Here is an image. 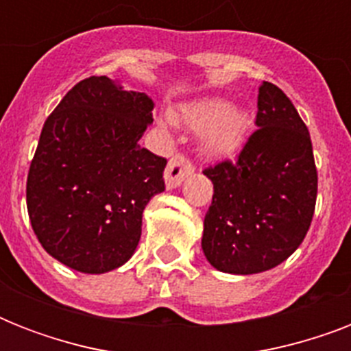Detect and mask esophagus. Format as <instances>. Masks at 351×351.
Returning <instances> with one entry per match:
<instances>
[{
    "mask_svg": "<svg viewBox=\"0 0 351 351\" xmlns=\"http://www.w3.org/2000/svg\"><path fill=\"white\" fill-rule=\"evenodd\" d=\"M193 173V165L189 164V160L184 158L182 154H176L173 158L169 160V164L165 167L164 173V180H165V187L167 189H176V187H180V184L184 182V178Z\"/></svg>",
    "mask_w": 351,
    "mask_h": 351,
    "instance_id": "esophagus-1",
    "label": "esophagus"
}]
</instances>
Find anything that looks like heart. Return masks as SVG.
<instances>
[{"instance_id": "heart-1", "label": "heart", "mask_w": 351, "mask_h": 351, "mask_svg": "<svg viewBox=\"0 0 351 351\" xmlns=\"http://www.w3.org/2000/svg\"><path fill=\"white\" fill-rule=\"evenodd\" d=\"M171 120L200 132V151L213 160H230L242 151L251 131L250 112L233 101L209 96L182 104Z\"/></svg>"}]
</instances>
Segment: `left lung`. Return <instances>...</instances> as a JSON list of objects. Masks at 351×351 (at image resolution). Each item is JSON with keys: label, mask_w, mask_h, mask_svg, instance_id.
<instances>
[{"label": "left lung", "mask_w": 351, "mask_h": 351, "mask_svg": "<svg viewBox=\"0 0 351 351\" xmlns=\"http://www.w3.org/2000/svg\"><path fill=\"white\" fill-rule=\"evenodd\" d=\"M256 129L239 160L209 167L213 202L202 251L215 269L253 275L278 266L304 240L317 200L308 127L277 85L258 87Z\"/></svg>", "instance_id": "left-lung-1"}]
</instances>
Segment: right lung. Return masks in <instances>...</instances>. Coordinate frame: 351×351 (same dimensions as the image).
<instances>
[{
	"label": "right lung",
	"instance_id": "add662e5",
	"mask_svg": "<svg viewBox=\"0 0 351 351\" xmlns=\"http://www.w3.org/2000/svg\"><path fill=\"white\" fill-rule=\"evenodd\" d=\"M154 101L120 80L90 76L47 118L27 178V209L43 250L80 273L123 266L142 215L164 191L165 158L140 147Z\"/></svg>",
	"mask_w": 351,
	"mask_h": 351
}]
</instances>
